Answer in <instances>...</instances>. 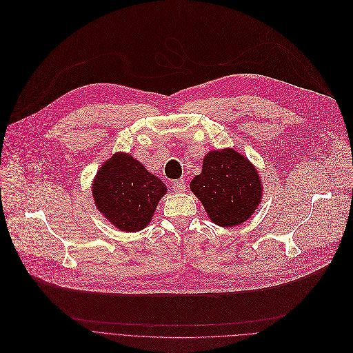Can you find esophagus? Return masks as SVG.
<instances>
[{
	"mask_svg": "<svg viewBox=\"0 0 353 353\" xmlns=\"http://www.w3.org/2000/svg\"><path fill=\"white\" fill-rule=\"evenodd\" d=\"M172 189L174 192H183L186 189V183L183 179H176L172 182Z\"/></svg>",
	"mask_w": 353,
	"mask_h": 353,
	"instance_id": "esophagus-1",
	"label": "esophagus"
}]
</instances>
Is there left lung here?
<instances>
[{
    "mask_svg": "<svg viewBox=\"0 0 353 353\" xmlns=\"http://www.w3.org/2000/svg\"><path fill=\"white\" fill-rule=\"evenodd\" d=\"M210 220L220 227L245 223L260 204L263 186L254 165L234 149L210 152L190 182Z\"/></svg>",
    "mask_w": 353,
    "mask_h": 353,
    "instance_id": "1",
    "label": "left lung"
}]
</instances>
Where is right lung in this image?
<instances>
[{
  "mask_svg": "<svg viewBox=\"0 0 353 353\" xmlns=\"http://www.w3.org/2000/svg\"><path fill=\"white\" fill-rule=\"evenodd\" d=\"M92 190L96 207L114 227L136 232L152 221L167 188L130 154L115 153L97 171Z\"/></svg>",
  "mask_w": 353,
  "mask_h": 353,
  "instance_id": "right-lung-1",
  "label": "right lung"
}]
</instances>
